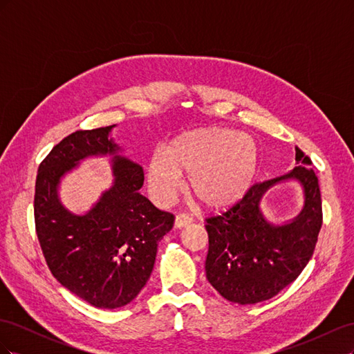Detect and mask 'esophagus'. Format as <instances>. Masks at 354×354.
Segmentation results:
<instances>
[{
	"mask_svg": "<svg viewBox=\"0 0 354 354\" xmlns=\"http://www.w3.org/2000/svg\"><path fill=\"white\" fill-rule=\"evenodd\" d=\"M192 221H194V218H192L189 214H178V216L176 217V221H174V224H176V227H185V226H187V224H190Z\"/></svg>",
	"mask_w": 354,
	"mask_h": 354,
	"instance_id": "1",
	"label": "esophagus"
}]
</instances>
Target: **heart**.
<instances>
[{"label": "heart", "instance_id": "b5f03b06", "mask_svg": "<svg viewBox=\"0 0 354 354\" xmlns=\"http://www.w3.org/2000/svg\"><path fill=\"white\" fill-rule=\"evenodd\" d=\"M257 167L259 149L250 136L218 127L196 128L152 153L147 183L155 201L167 203L186 173L190 194L205 208L221 209L248 192Z\"/></svg>", "mask_w": 354, "mask_h": 354}]
</instances>
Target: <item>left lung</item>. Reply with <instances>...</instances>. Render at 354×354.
Instances as JSON below:
<instances>
[{
  "label": "left lung",
  "instance_id": "1",
  "mask_svg": "<svg viewBox=\"0 0 354 354\" xmlns=\"http://www.w3.org/2000/svg\"><path fill=\"white\" fill-rule=\"evenodd\" d=\"M297 167L281 177L252 185L221 216L205 218L207 279L232 303L255 304L279 294L304 270L322 227V198L310 159L295 147ZM295 178L305 189V208L291 223L274 227L259 211L265 192Z\"/></svg>",
  "mask_w": 354,
  "mask_h": 354
}]
</instances>
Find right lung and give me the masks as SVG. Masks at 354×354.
I'll return each mask as SVG.
<instances>
[{"label":"right lung","instance_id":"obj_1","mask_svg":"<svg viewBox=\"0 0 354 354\" xmlns=\"http://www.w3.org/2000/svg\"><path fill=\"white\" fill-rule=\"evenodd\" d=\"M115 125L80 130L51 149L35 181V230L53 276L75 295L99 308L131 303L155 264L158 242L174 224L171 212L140 195L145 174L125 159L109 133ZM115 154V183L84 216H75L57 196L59 178L81 158Z\"/></svg>","mask_w":354,"mask_h":354}]
</instances>
